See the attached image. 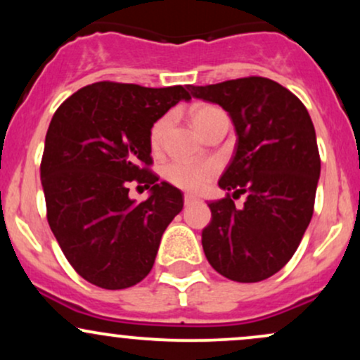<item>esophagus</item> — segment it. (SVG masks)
Here are the masks:
<instances>
[{"label": "esophagus", "mask_w": 360, "mask_h": 360, "mask_svg": "<svg viewBox=\"0 0 360 360\" xmlns=\"http://www.w3.org/2000/svg\"><path fill=\"white\" fill-rule=\"evenodd\" d=\"M196 201H198V198H196V196H193V194H189V193H186V194H184V205H186V206H189V205L196 203Z\"/></svg>", "instance_id": "esophagus-1"}]
</instances>
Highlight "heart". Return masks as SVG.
Here are the masks:
<instances>
[{
  "label": "heart",
  "instance_id": "heart-1",
  "mask_svg": "<svg viewBox=\"0 0 360 360\" xmlns=\"http://www.w3.org/2000/svg\"><path fill=\"white\" fill-rule=\"evenodd\" d=\"M225 115L218 106L213 105H194L191 108V120L194 127L205 135V131L212 127V123L218 117ZM171 118H159L150 128V147L159 148L162 143L164 135L169 127ZM217 174V166L213 162H191V160H172L164 167V177L176 188L184 189V191L198 193L205 188L210 181Z\"/></svg>",
  "mask_w": 360,
  "mask_h": 360
}]
</instances>
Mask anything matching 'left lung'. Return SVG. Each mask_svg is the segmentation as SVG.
Masks as SVG:
<instances>
[{
  "label": "left lung",
  "mask_w": 360,
  "mask_h": 360,
  "mask_svg": "<svg viewBox=\"0 0 360 360\" xmlns=\"http://www.w3.org/2000/svg\"><path fill=\"white\" fill-rule=\"evenodd\" d=\"M188 89L232 118L237 143L218 186L233 196L248 194L242 209L234 208L230 194L210 201L205 255L225 278L259 283L286 266L313 217L320 179L315 127L303 103L267 77Z\"/></svg>",
  "instance_id": "1"
}]
</instances>
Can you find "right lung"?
Here are the masks:
<instances>
[{"label":"right lung","mask_w":360,"mask_h":360,"mask_svg":"<svg viewBox=\"0 0 360 360\" xmlns=\"http://www.w3.org/2000/svg\"><path fill=\"white\" fill-rule=\"evenodd\" d=\"M181 100L183 86L143 88L101 81L53 113L40 179L47 220L77 274L94 286L125 289L150 272L160 238L183 210V194L150 171V128ZM151 194L135 204L129 183Z\"/></svg>","instance_id":"right-lung-1"}]
</instances>
